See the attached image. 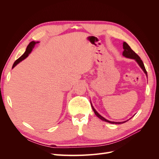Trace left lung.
<instances>
[{
  "instance_id": "obj_1",
  "label": "left lung",
  "mask_w": 159,
  "mask_h": 159,
  "mask_svg": "<svg viewBox=\"0 0 159 159\" xmlns=\"http://www.w3.org/2000/svg\"><path fill=\"white\" fill-rule=\"evenodd\" d=\"M123 49H124V51L123 52V55L126 57H128V58H131V59H134L136 60V61L138 63V64L140 66L141 68L143 69V70L144 71V72L146 74L147 76V72L146 71V69L145 68V66H144V64L143 61L141 60V57H139L135 52H134L131 48V47H130L127 43L125 42H123ZM91 107H92V109L93 110V111L95 113V114L96 115V116H98L100 119H102V121H105V122H108V123H113V124H121V123H125L126 121H123V122H113V121H108V120H107L106 119H105L104 117H103L102 116H101V115L96 111L95 109L93 108V107L92 106V105H91Z\"/></svg>"
}]
</instances>
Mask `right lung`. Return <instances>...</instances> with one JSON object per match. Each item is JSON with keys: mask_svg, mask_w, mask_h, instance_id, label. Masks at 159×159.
I'll list each match as a JSON object with an SVG mask.
<instances>
[{"mask_svg": "<svg viewBox=\"0 0 159 159\" xmlns=\"http://www.w3.org/2000/svg\"><path fill=\"white\" fill-rule=\"evenodd\" d=\"M36 43H38V42H34V41H32V42H31L28 45V46H27V48H26V52L24 53V54L22 55V56H21L20 57H19L18 59H17L15 61H14V64H13V66H12V68H14V66H16L19 62H20L21 61H22L23 60H25L26 57L29 55V54L30 53L32 52V49H33V48H34V45L36 44Z\"/></svg>", "mask_w": 159, "mask_h": 159, "instance_id": "1", "label": "right lung"}]
</instances>
